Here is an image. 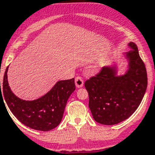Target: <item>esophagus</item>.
Instances as JSON below:
<instances>
[{
    "instance_id": "1",
    "label": "esophagus",
    "mask_w": 155,
    "mask_h": 155,
    "mask_svg": "<svg viewBox=\"0 0 155 155\" xmlns=\"http://www.w3.org/2000/svg\"><path fill=\"white\" fill-rule=\"evenodd\" d=\"M75 84H76L77 87H81L84 84V81L81 77L78 76L75 78Z\"/></svg>"
}]
</instances>
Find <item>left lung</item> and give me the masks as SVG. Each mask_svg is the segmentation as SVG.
Wrapping results in <instances>:
<instances>
[{
    "label": "left lung",
    "instance_id": "obj_1",
    "mask_svg": "<svg viewBox=\"0 0 155 155\" xmlns=\"http://www.w3.org/2000/svg\"><path fill=\"white\" fill-rule=\"evenodd\" d=\"M126 56L128 71L116 76L114 68H102L94 76L85 81L88 92V106L93 118L103 125H115L129 118L137 110L147 89V75L145 64L134 42Z\"/></svg>",
    "mask_w": 155,
    "mask_h": 155
}]
</instances>
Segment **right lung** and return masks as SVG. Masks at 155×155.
<instances>
[{
    "label": "right lung",
    "instance_id": "right-lung-1",
    "mask_svg": "<svg viewBox=\"0 0 155 155\" xmlns=\"http://www.w3.org/2000/svg\"><path fill=\"white\" fill-rule=\"evenodd\" d=\"M8 69L4 75L2 88L0 82V100L1 98L3 102L5 100L12 114L26 127L40 131H49L57 127L62 120L68 98L75 90L74 78L60 81L41 98L25 101L11 91L8 82Z\"/></svg>",
    "mask_w": 155,
    "mask_h": 155
}]
</instances>
